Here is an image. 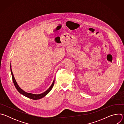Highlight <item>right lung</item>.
<instances>
[{
  "mask_svg": "<svg viewBox=\"0 0 124 124\" xmlns=\"http://www.w3.org/2000/svg\"><path fill=\"white\" fill-rule=\"evenodd\" d=\"M10 68H11V74H12V79H13V83L16 88V89H17V90L19 91V92L20 93H21V94L23 95V96L27 97V98H29L31 99H32V100H39V99H40L43 97H44L45 96H46L50 91V90L52 89V88L53 87V86H54V81H53V83H52L51 85L50 86V87L48 88V89L46 91H45V92L42 93V94H38V95H36V94H31V93H26L25 92V91H24L19 86V85H17L15 78H14V75H13V74L12 73V69H11V66H10Z\"/></svg>",
  "mask_w": 124,
  "mask_h": 124,
  "instance_id": "right-lung-1",
  "label": "right lung"
}]
</instances>
